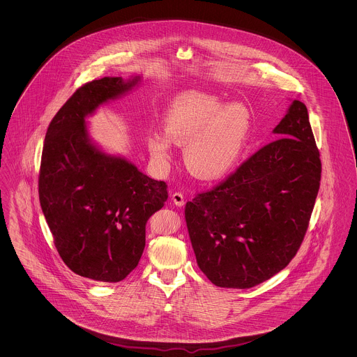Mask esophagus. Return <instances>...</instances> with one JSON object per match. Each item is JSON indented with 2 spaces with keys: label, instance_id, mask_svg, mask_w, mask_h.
<instances>
[{
  "label": "esophagus",
  "instance_id": "obj_1",
  "mask_svg": "<svg viewBox=\"0 0 357 357\" xmlns=\"http://www.w3.org/2000/svg\"><path fill=\"white\" fill-rule=\"evenodd\" d=\"M172 201H173V204L180 207V206L184 204V195H183L181 192H174V194L172 195Z\"/></svg>",
  "mask_w": 357,
  "mask_h": 357
}]
</instances>
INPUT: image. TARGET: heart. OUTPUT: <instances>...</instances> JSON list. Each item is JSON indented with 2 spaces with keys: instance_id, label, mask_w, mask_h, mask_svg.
Segmentation results:
<instances>
[{
  "instance_id": "obj_1",
  "label": "heart",
  "mask_w": 357,
  "mask_h": 357,
  "mask_svg": "<svg viewBox=\"0 0 357 357\" xmlns=\"http://www.w3.org/2000/svg\"><path fill=\"white\" fill-rule=\"evenodd\" d=\"M166 133L147 137L149 151L159 166L173 156L172 142L185 146L188 169L202 180H218L229 174L246 149L252 115L242 102L224 105L213 95L188 92L172 102L165 118Z\"/></svg>"
}]
</instances>
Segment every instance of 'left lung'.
Returning a JSON list of instances; mask_svg holds the SVG:
<instances>
[{"instance_id": "8db88e82", "label": "left lung", "mask_w": 357, "mask_h": 357, "mask_svg": "<svg viewBox=\"0 0 357 357\" xmlns=\"http://www.w3.org/2000/svg\"><path fill=\"white\" fill-rule=\"evenodd\" d=\"M273 133L279 139L185 204L198 266L218 287L271 279L304 241L321 177L305 104L291 102Z\"/></svg>"}]
</instances>
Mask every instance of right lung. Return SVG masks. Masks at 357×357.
<instances>
[{"label": "right lung", "instance_id": "obj_1", "mask_svg": "<svg viewBox=\"0 0 357 357\" xmlns=\"http://www.w3.org/2000/svg\"><path fill=\"white\" fill-rule=\"evenodd\" d=\"M140 77L86 82L57 111L41 156L38 194L54 246L77 275L115 283L139 264L146 224L167 201V185L89 140L85 116L130 91Z\"/></svg>", "mask_w": 357, "mask_h": 357}]
</instances>
